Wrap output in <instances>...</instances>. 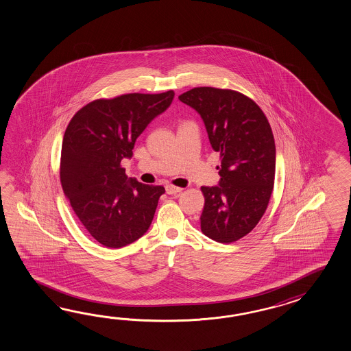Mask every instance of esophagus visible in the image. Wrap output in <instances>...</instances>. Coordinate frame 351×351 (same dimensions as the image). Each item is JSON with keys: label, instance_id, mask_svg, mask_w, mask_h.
<instances>
[{"label": "esophagus", "instance_id": "1", "mask_svg": "<svg viewBox=\"0 0 351 351\" xmlns=\"http://www.w3.org/2000/svg\"><path fill=\"white\" fill-rule=\"evenodd\" d=\"M166 193L169 195H175V194H179V193H181L182 191V189L181 187L178 186H173V185H166Z\"/></svg>", "mask_w": 351, "mask_h": 351}]
</instances>
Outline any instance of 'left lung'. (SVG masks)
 <instances>
[{
    "label": "left lung",
    "instance_id": "1",
    "mask_svg": "<svg viewBox=\"0 0 351 351\" xmlns=\"http://www.w3.org/2000/svg\"><path fill=\"white\" fill-rule=\"evenodd\" d=\"M179 99L202 116L221 161L219 186H202V232L215 242H235L257 226L272 195V128L256 101L232 89L197 86Z\"/></svg>",
    "mask_w": 351,
    "mask_h": 351
}]
</instances>
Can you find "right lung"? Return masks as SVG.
<instances>
[{"label": "right lung", "instance_id": "obj_1", "mask_svg": "<svg viewBox=\"0 0 351 351\" xmlns=\"http://www.w3.org/2000/svg\"><path fill=\"white\" fill-rule=\"evenodd\" d=\"M173 90L130 93L88 103L64 133L60 182L86 232L107 248L137 241L152 223L165 187L128 179L121 166L148 123L170 107Z\"/></svg>", "mask_w": 351, "mask_h": 351}]
</instances>
